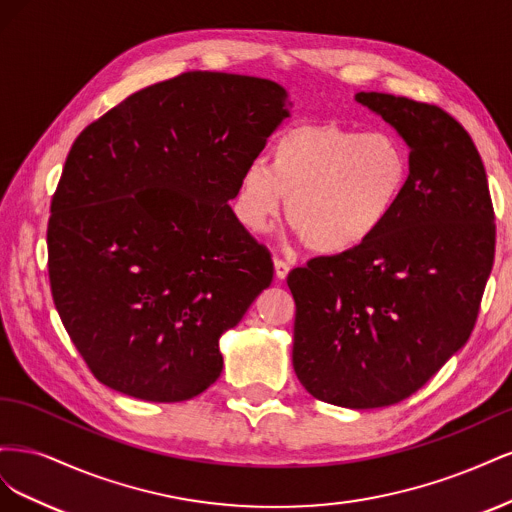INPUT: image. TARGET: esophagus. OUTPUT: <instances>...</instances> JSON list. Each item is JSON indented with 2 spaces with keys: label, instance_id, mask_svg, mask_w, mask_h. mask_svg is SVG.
<instances>
[{
  "label": "esophagus",
  "instance_id": "obj_1",
  "mask_svg": "<svg viewBox=\"0 0 512 512\" xmlns=\"http://www.w3.org/2000/svg\"><path fill=\"white\" fill-rule=\"evenodd\" d=\"M273 265H275V277H277V280H284V277L290 273V265H288L286 260H282V258H275Z\"/></svg>",
  "mask_w": 512,
  "mask_h": 512
}]
</instances>
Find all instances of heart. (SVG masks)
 Masks as SVG:
<instances>
[{
    "instance_id": "heart-1",
    "label": "heart",
    "mask_w": 512,
    "mask_h": 512,
    "mask_svg": "<svg viewBox=\"0 0 512 512\" xmlns=\"http://www.w3.org/2000/svg\"><path fill=\"white\" fill-rule=\"evenodd\" d=\"M410 175V151L389 130L305 123L275 138L271 164L254 158L243 166L232 209L247 230L262 232L288 203L292 226L314 252L350 254L391 222Z\"/></svg>"
}]
</instances>
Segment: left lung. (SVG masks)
Listing matches in <instances>:
<instances>
[{"instance_id":"1","label":"left lung","mask_w":512,"mask_h":512,"mask_svg":"<svg viewBox=\"0 0 512 512\" xmlns=\"http://www.w3.org/2000/svg\"><path fill=\"white\" fill-rule=\"evenodd\" d=\"M410 147L397 213L361 250L288 273L292 367L309 395L367 410L410 397L466 346L495 254L487 173L440 106L361 91Z\"/></svg>"}]
</instances>
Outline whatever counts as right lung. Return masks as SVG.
Returning a JSON list of instances; mask_svg holds the SVG:
<instances>
[{"label": "right lung", "mask_w": 512, "mask_h": 512, "mask_svg": "<svg viewBox=\"0 0 512 512\" xmlns=\"http://www.w3.org/2000/svg\"><path fill=\"white\" fill-rule=\"evenodd\" d=\"M290 117L282 85L183 72L76 138L51 203L61 322L108 389L173 404L220 378V337L273 280L232 213L243 166Z\"/></svg>", "instance_id": "1"}]
</instances>
